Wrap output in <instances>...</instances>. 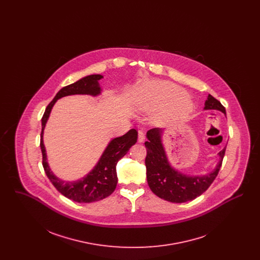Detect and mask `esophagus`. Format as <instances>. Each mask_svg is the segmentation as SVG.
<instances>
[{
	"instance_id": "34e87169",
	"label": "esophagus",
	"mask_w": 260,
	"mask_h": 260,
	"mask_svg": "<svg viewBox=\"0 0 260 260\" xmlns=\"http://www.w3.org/2000/svg\"><path fill=\"white\" fill-rule=\"evenodd\" d=\"M145 140V134L143 131H138V142L141 143Z\"/></svg>"
}]
</instances>
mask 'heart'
Wrapping results in <instances>:
<instances>
[{"mask_svg":"<svg viewBox=\"0 0 260 260\" xmlns=\"http://www.w3.org/2000/svg\"><path fill=\"white\" fill-rule=\"evenodd\" d=\"M185 91L182 87L170 82H151L142 89V100L140 109L144 112L156 110L159 106L177 95L184 94ZM175 108V104H171L169 113ZM192 109V103L185 96L182 99V105L178 108V113L187 114Z\"/></svg>","mask_w":260,"mask_h":260,"instance_id":"heart-1","label":"heart"}]
</instances>
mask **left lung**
<instances>
[{
    "label": "left lung",
    "instance_id": "1",
    "mask_svg": "<svg viewBox=\"0 0 260 260\" xmlns=\"http://www.w3.org/2000/svg\"><path fill=\"white\" fill-rule=\"evenodd\" d=\"M211 96L210 98L209 96ZM204 110H218L226 115L222 104L209 94ZM164 131L155 127L146 134L145 159L147 182L151 191L159 198L172 203H185L201 196L213 182L222 164L226 146L217 154L219 161L215 169L207 174L188 175L175 170L169 161L161 135Z\"/></svg>",
    "mask_w": 260,
    "mask_h": 260
}]
</instances>
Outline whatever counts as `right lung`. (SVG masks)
Returning <instances> with one entry per match:
<instances>
[{"label": "right lung", "instance_id": "add662e5", "mask_svg": "<svg viewBox=\"0 0 260 260\" xmlns=\"http://www.w3.org/2000/svg\"><path fill=\"white\" fill-rule=\"evenodd\" d=\"M103 76L99 74L88 75L74 84L62 87L56 93L54 99L48 105L42 118V133H41V150L43 155V167L45 173L49 177L52 185L66 198L73 200L78 203H92L110 196L116 189L118 177L116 166L127 153L129 148L137 141V132L136 129L128 131L125 135L113 138L107 147L102 153L94 168L82 177L75 181H64L57 177L50 170L47 152L44 144V129L50 118V112L55 102L61 98L74 94H87L98 96L101 93V87L99 81Z\"/></svg>", "mask_w": 260, "mask_h": 260}]
</instances>
